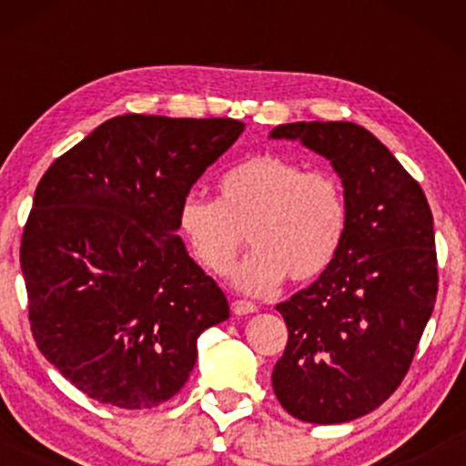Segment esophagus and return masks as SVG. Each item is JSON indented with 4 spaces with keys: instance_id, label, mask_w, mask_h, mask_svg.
<instances>
[{
    "instance_id": "obj_1",
    "label": "esophagus",
    "mask_w": 466,
    "mask_h": 466,
    "mask_svg": "<svg viewBox=\"0 0 466 466\" xmlns=\"http://www.w3.org/2000/svg\"><path fill=\"white\" fill-rule=\"evenodd\" d=\"M232 311H234V315H249V313L258 311V307H256V304L249 302V300H234L232 302Z\"/></svg>"
}]
</instances>
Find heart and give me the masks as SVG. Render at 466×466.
Returning a JSON list of instances; mask_svg holds the SVG:
<instances>
[{
  "label": "heart",
  "mask_w": 466,
  "mask_h": 466,
  "mask_svg": "<svg viewBox=\"0 0 466 466\" xmlns=\"http://www.w3.org/2000/svg\"><path fill=\"white\" fill-rule=\"evenodd\" d=\"M218 199L188 195L179 232L201 267L223 276L243 248L254 251L232 271L245 293H269L289 276L318 278L333 263L349 223L344 188L333 175L309 173L280 155H254L218 179Z\"/></svg>",
  "instance_id": "b5f03b06"
}]
</instances>
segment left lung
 I'll list each match as a JSON object with an SVG mask.
<instances>
[{
    "label": "left lung",
    "mask_w": 466,
    "mask_h": 466,
    "mask_svg": "<svg viewBox=\"0 0 466 466\" xmlns=\"http://www.w3.org/2000/svg\"><path fill=\"white\" fill-rule=\"evenodd\" d=\"M269 137L329 159L349 206L333 263L276 307L289 339L274 392L300 420H355L400 386L434 311V217L419 181L355 122H291Z\"/></svg>",
    "instance_id": "left-lung-1"
}]
</instances>
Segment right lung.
I'll use <instances>...</instances> for the list:
<instances>
[{
  "label": "right lung",
  "instance_id": "obj_1",
  "mask_svg": "<svg viewBox=\"0 0 466 466\" xmlns=\"http://www.w3.org/2000/svg\"><path fill=\"white\" fill-rule=\"evenodd\" d=\"M243 129L232 117L117 116L41 177L19 249L30 329L89 399L164 403L188 381L197 337L229 318L177 215Z\"/></svg>",
  "mask_w": 466,
  "mask_h": 466
}]
</instances>
